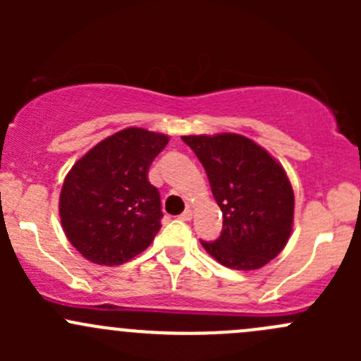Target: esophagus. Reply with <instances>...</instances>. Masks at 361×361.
I'll list each match as a JSON object with an SVG mask.
<instances>
[{
  "label": "esophagus",
  "instance_id": "obj_1",
  "mask_svg": "<svg viewBox=\"0 0 361 361\" xmlns=\"http://www.w3.org/2000/svg\"><path fill=\"white\" fill-rule=\"evenodd\" d=\"M180 218H181V220H183V221H190V220H192V211H190V209H185L183 213L180 214Z\"/></svg>",
  "mask_w": 361,
  "mask_h": 361
}]
</instances>
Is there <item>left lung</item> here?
Returning <instances> with one entry per match:
<instances>
[{"mask_svg": "<svg viewBox=\"0 0 361 361\" xmlns=\"http://www.w3.org/2000/svg\"><path fill=\"white\" fill-rule=\"evenodd\" d=\"M181 140L201 160L224 216L220 238L201 241L204 250L235 271L264 267L292 234L295 197L285 169L241 134Z\"/></svg>", "mask_w": 361, "mask_h": 361, "instance_id": "1", "label": "left lung"}]
</instances>
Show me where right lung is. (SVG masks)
I'll use <instances>...</instances> for the list:
<instances>
[{"label": "right lung", "mask_w": 361, "mask_h": 361, "mask_svg": "<svg viewBox=\"0 0 361 361\" xmlns=\"http://www.w3.org/2000/svg\"><path fill=\"white\" fill-rule=\"evenodd\" d=\"M169 137L129 127L87 152L64 180L59 216L66 238L87 260L120 265L154 241L160 195L148 169Z\"/></svg>", "instance_id": "1"}]
</instances>
